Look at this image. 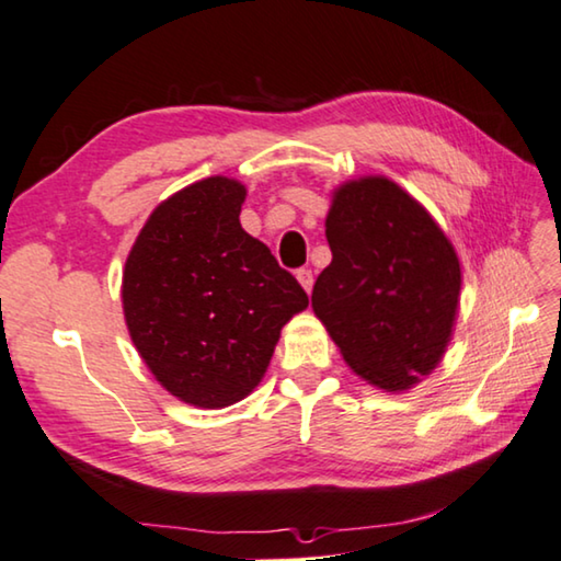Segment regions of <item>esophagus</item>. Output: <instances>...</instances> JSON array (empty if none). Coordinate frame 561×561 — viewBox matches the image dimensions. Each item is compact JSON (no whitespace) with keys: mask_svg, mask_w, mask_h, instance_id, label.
I'll list each match as a JSON object with an SVG mask.
<instances>
[{"mask_svg":"<svg viewBox=\"0 0 561 561\" xmlns=\"http://www.w3.org/2000/svg\"><path fill=\"white\" fill-rule=\"evenodd\" d=\"M297 282L301 284V289H305L307 295H309V291H312V287H314V277H312V272H309V270H299V272H297Z\"/></svg>","mask_w":561,"mask_h":561,"instance_id":"esophagus-1","label":"esophagus"}]
</instances>
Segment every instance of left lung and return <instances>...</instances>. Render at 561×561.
Segmentation results:
<instances>
[{
    "instance_id": "8db88e82",
    "label": "left lung",
    "mask_w": 561,
    "mask_h": 561,
    "mask_svg": "<svg viewBox=\"0 0 561 561\" xmlns=\"http://www.w3.org/2000/svg\"><path fill=\"white\" fill-rule=\"evenodd\" d=\"M332 264L312 309L354 375L407 392L432 375L455 334L461 264L424 204L381 174L334 186L324 219Z\"/></svg>"
}]
</instances>
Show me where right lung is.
Returning a JSON list of instances; mask_svg holds the SVG:
<instances>
[{"instance_id":"obj_1","label":"right lung","mask_w":561,"mask_h":561,"mask_svg":"<svg viewBox=\"0 0 561 561\" xmlns=\"http://www.w3.org/2000/svg\"><path fill=\"white\" fill-rule=\"evenodd\" d=\"M247 186L207 176L159 202L127 254L131 344L169 394L221 409L254 392L282 327L309 299L270 247L239 225Z\"/></svg>"}]
</instances>
